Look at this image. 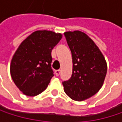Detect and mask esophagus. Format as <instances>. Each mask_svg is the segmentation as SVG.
<instances>
[{
    "mask_svg": "<svg viewBox=\"0 0 122 122\" xmlns=\"http://www.w3.org/2000/svg\"><path fill=\"white\" fill-rule=\"evenodd\" d=\"M60 73H61V70H56V71H55V74H56V76H59V74H60Z\"/></svg>",
    "mask_w": 122,
    "mask_h": 122,
    "instance_id": "34e87169",
    "label": "esophagus"
}]
</instances>
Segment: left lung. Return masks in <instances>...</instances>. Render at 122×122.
<instances>
[{
	"instance_id": "left-lung-1",
	"label": "left lung",
	"mask_w": 122,
	"mask_h": 122,
	"mask_svg": "<svg viewBox=\"0 0 122 122\" xmlns=\"http://www.w3.org/2000/svg\"><path fill=\"white\" fill-rule=\"evenodd\" d=\"M64 35L71 49L73 72L63 82L66 94L75 101H83L95 95L102 87L107 74V62L93 40L85 33L76 30Z\"/></svg>"
}]
</instances>
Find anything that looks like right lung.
<instances>
[{
    "label": "right lung",
    "mask_w": 122,
    "mask_h": 122,
    "mask_svg": "<svg viewBox=\"0 0 122 122\" xmlns=\"http://www.w3.org/2000/svg\"><path fill=\"white\" fill-rule=\"evenodd\" d=\"M61 38V33L37 30L18 46L10 70L13 82L24 95L36 96L47 87L54 76L51 51Z\"/></svg>",
    "instance_id": "1"
}]
</instances>
